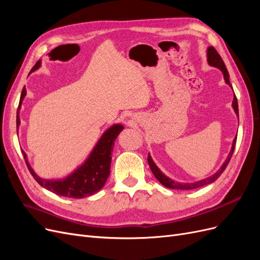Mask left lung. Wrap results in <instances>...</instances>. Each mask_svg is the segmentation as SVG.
Segmentation results:
<instances>
[{
  "mask_svg": "<svg viewBox=\"0 0 260 260\" xmlns=\"http://www.w3.org/2000/svg\"><path fill=\"white\" fill-rule=\"evenodd\" d=\"M207 61H208L209 66L216 67V68L221 70V73L223 74V78H224L225 83L229 84L231 88H232V85H231L230 80H229V73H228L224 62H223L221 56H220V55L217 53V51L215 50V48H212V46H209V48L207 49ZM232 107L234 109L235 114H237V116L239 117V105H238V100H237V96H235V94H234V98H233V101H232ZM235 143H237V137H235L234 140H233L231 151H230L229 155H228L226 159L222 164V166L220 167V169L217 170L216 174H214V175L208 177V178L202 179L200 181H196V182H192V183L177 182V181L168 178L166 175L162 174V171L158 167L156 166V164L152 159V156L149 155V154H148V157H147V161H148V165H149V168H151L154 176L156 177V179L158 180L164 186H166L168 188H175V190H193V188H198V187H201V186H204V185H207V184H210L212 182H215V181L220 176H221V174L224 171V169L228 166V164H229V161L231 159L232 154H233L234 148H235Z\"/></svg>",
  "mask_w": 260,
  "mask_h": 260,
  "instance_id": "left-lung-1",
  "label": "left lung"
}]
</instances>
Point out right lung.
Masks as SVG:
<instances>
[{
  "mask_svg": "<svg viewBox=\"0 0 260 260\" xmlns=\"http://www.w3.org/2000/svg\"><path fill=\"white\" fill-rule=\"evenodd\" d=\"M41 67V60H38L37 64L32 67L30 73H34L35 70ZM27 91L23 86L21 91V95L19 100V105L17 109L16 116V125L17 132L20 125V118L19 112L22 104V101L25 99ZM123 125L120 123H115L112 127H109L94 146V148L89 154L82 165L75 169L72 174H69L67 177L61 179H44L39 177L32 167L28 162L27 154L22 152L23 157H25L26 164L30 174L32 175L37 182L43 186L46 190L51 191L54 194L59 196H65V198L72 199H83L88 198L90 195L98 193L102 187L104 186L106 180L111 174V162H112V151L114 148L115 140L118 135L123 130Z\"/></svg>",
  "mask_w": 260,
  "mask_h": 260,
  "instance_id": "right-lung-1",
  "label": "right lung"
}]
</instances>
